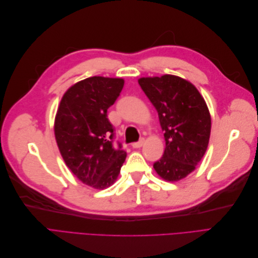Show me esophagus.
<instances>
[{
	"label": "esophagus",
	"instance_id": "esophagus-1",
	"mask_svg": "<svg viewBox=\"0 0 258 258\" xmlns=\"http://www.w3.org/2000/svg\"><path fill=\"white\" fill-rule=\"evenodd\" d=\"M143 144H144V139H141V140H140V141L132 143V147H134V148H140Z\"/></svg>",
	"mask_w": 258,
	"mask_h": 258
}]
</instances>
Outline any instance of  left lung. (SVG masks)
<instances>
[{
	"label": "left lung",
	"instance_id": "obj_1",
	"mask_svg": "<svg viewBox=\"0 0 258 258\" xmlns=\"http://www.w3.org/2000/svg\"><path fill=\"white\" fill-rule=\"evenodd\" d=\"M158 112L166 148L154 169L163 179L175 182L196 169L208 148L211 116L205 99L181 77L163 75L139 80Z\"/></svg>",
	"mask_w": 258,
	"mask_h": 258
}]
</instances>
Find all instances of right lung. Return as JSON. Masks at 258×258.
<instances>
[{
	"mask_svg": "<svg viewBox=\"0 0 258 258\" xmlns=\"http://www.w3.org/2000/svg\"><path fill=\"white\" fill-rule=\"evenodd\" d=\"M122 79L93 76L73 85L62 97L54 119V137L66 165L86 185L104 189L120 172L127 153L107 118L119 97Z\"/></svg>",
	"mask_w": 258,
	"mask_h": 258,
	"instance_id": "obj_1",
	"label": "right lung"
}]
</instances>
